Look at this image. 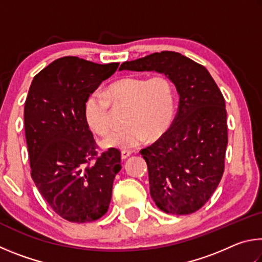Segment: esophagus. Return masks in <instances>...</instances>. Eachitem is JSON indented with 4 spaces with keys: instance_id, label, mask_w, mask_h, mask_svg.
<instances>
[{
    "instance_id": "esophagus-1",
    "label": "esophagus",
    "mask_w": 262,
    "mask_h": 262,
    "mask_svg": "<svg viewBox=\"0 0 262 262\" xmlns=\"http://www.w3.org/2000/svg\"><path fill=\"white\" fill-rule=\"evenodd\" d=\"M132 155V151L130 150H122L121 151V158L122 159H127L128 157H129Z\"/></svg>"
}]
</instances>
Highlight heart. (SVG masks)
Returning <instances> with one entry per match:
<instances>
[{
    "label": "heart",
    "mask_w": 262,
    "mask_h": 262,
    "mask_svg": "<svg viewBox=\"0 0 262 262\" xmlns=\"http://www.w3.org/2000/svg\"><path fill=\"white\" fill-rule=\"evenodd\" d=\"M105 94L91 92L85 101V118L89 126L98 134L110 129L111 103L129 107L122 129L105 135V148L132 150L143 144L149 137L157 140L170 129L176 115V92L170 78L157 75L151 78L130 76L114 82Z\"/></svg>",
    "instance_id": "heart-1"
}]
</instances>
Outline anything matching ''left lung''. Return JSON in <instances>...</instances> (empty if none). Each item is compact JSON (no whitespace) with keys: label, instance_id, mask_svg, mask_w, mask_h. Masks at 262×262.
<instances>
[{"label":"left lung","instance_id":"8db88e82","mask_svg":"<svg viewBox=\"0 0 262 262\" xmlns=\"http://www.w3.org/2000/svg\"><path fill=\"white\" fill-rule=\"evenodd\" d=\"M119 70L156 72L174 84L179 106L173 123L140 152L159 209L174 215L195 212L209 200L224 172L228 125L223 95L203 66L180 53H154L123 62Z\"/></svg>","mask_w":262,"mask_h":262}]
</instances>
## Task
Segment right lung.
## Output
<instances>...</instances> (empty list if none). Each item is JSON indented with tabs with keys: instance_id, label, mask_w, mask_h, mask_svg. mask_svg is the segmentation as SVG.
Returning <instances> with one entry per match:
<instances>
[{
	"instance_id": "add662e5",
	"label": "right lung",
	"mask_w": 262,
	"mask_h": 262,
	"mask_svg": "<svg viewBox=\"0 0 262 262\" xmlns=\"http://www.w3.org/2000/svg\"><path fill=\"white\" fill-rule=\"evenodd\" d=\"M119 63L98 64L66 56L53 61L31 83L24 107L31 177L62 219L86 223L108 209L120 151L96 158V141L85 118V101Z\"/></svg>"
}]
</instances>
